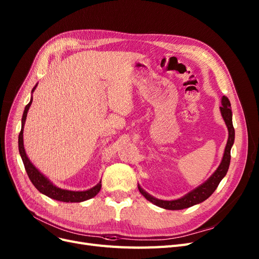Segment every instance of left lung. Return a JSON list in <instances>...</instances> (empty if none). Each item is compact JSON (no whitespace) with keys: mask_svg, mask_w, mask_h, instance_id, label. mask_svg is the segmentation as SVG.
Segmentation results:
<instances>
[{"mask_svg":"<svg viewBox=\"0 0 259 259\" xmlns=\"http://www.w3.org/2000/svg\"><path fill=\"white\" fill-rule=\"evenodd\" d=\"M221 103H222V106L220 107V110L228 130V140L225 147L224 154H223V158L221 160V164L217 168V170L211 175V177L207 181H204L199 186L195 187L193 191L185 194L181 198L174 199V200H163V199L155 198L152 195L147 193L138 184L139 192L147 200L154 203L155 206L166 210H182L185 208L195 206V204L200 203L206 199H208L213 194V192L217 190L220 182L222 181L223 178L226 176L228 171L229 164H230V150L235 142V128L233 125V112H231L230 102L226 96H223Z\"/></svg>","mask_w":259,"mask_h":259,"instance_id":"obj_1","label":"left lung"}]
</instances>
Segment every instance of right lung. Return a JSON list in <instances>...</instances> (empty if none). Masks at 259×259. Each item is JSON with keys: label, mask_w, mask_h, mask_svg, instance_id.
<instances>
[{"label": "right lung", "mask_w": 259, "mask_h": 259, "mask_svg": "<svg viewBox=\"0 0 259 259\" xmlns=\"http://www.w3.org/2000/svg\"><path fill=\"white\" fill-rule=\"evenodd\" d=\"M36 87H37V83L33 88L32 94L35 91ZM32 102H33V97L31 96L30 103L25 106L24 111H23V115L21 119V131L19 134V138H18L19 153L22 158V162H23L24 168L26 170V174H28L31 182L41 194L46 195V196H48V197L55 199V200L63 201V202H81V201L93 198L94 196H96L97 193L101 191L102 181H100L95 186H93L92 189H89L87 191H69V190L61 189V187H58L57 185L53 184L46 176L42 175L38 170V169L32 164L30 158L28 157V155H26L24 146H23V127H24L25 120H26V114H28V111L30 109V106H31Z\"/></svg>", "instance_id": "obj_1"}]
</instances>
